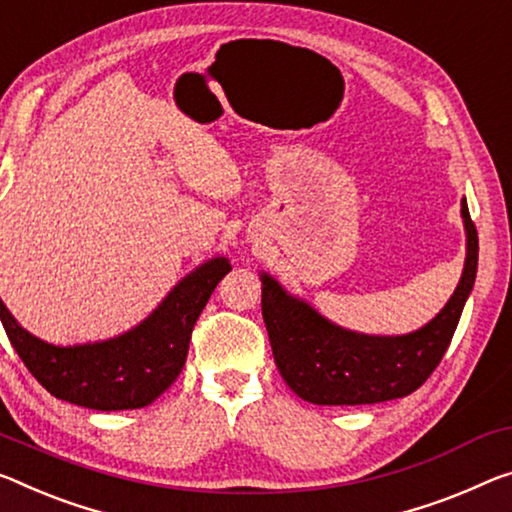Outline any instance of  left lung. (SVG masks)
<instances>
[{
	"instance_id": "1",
	"label": "left lung",
	"mask_w": 512,
	"mask_h": 512,
	"mask_svg": "<svg viewBox=\"0 0 512 512\" xmlns=\"http://www.w3.org/2000/svg\"><path fill=\"white\" fill-rule=\"evenodd\" d=\"M460 216L467 255L458 287L426 326L408 335H364L337 326L273 275L259 273L273 358L291 392L316 405H364L403 399L426 383L451 344L476 280L478 237L465 198Z\"/></svg>"
}]
</instances>
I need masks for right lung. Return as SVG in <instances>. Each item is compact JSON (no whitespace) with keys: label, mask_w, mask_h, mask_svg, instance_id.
Instances as JSON below:
<instances>
[{"label":"right lung","mask_w":512,"mask_h":512,"mask_svg":"<svg viewBox=\"0 0 512 512\" xmlns=\"http://www.w3.org/2000/svg\"><path fill=\"white\" fill-rule=\"evenodd\" d=\"M230 259L212 257L186 273L141 323L123 335L72 346L43 342L24 330L0 298V321L24 367L56 399L91 410H136L175 383L191 332Z\"/></svg>","instance_id":"obj_1"}]
</instances>
